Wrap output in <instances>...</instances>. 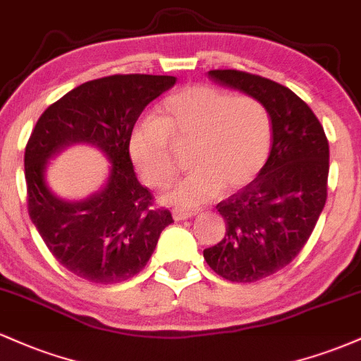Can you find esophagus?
<instances>
[{
  "label": "esophagus",
  "instance_id": "obj_1",
  "mask_svg": "<svg viewBox=\"0 0 361 361\" xmlns=\"http://www.w3.org/2000/svg\"><path fill=\"white\" fill-rule=\"evenodd\" d=\"M197 210H190V209H173V219L175 221H185V219L193 217L197 215Z\"/></svg>",
  "mask_w": 361,
  "mask_h": 361
}]
</instances>
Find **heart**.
Returning a JSON list of instances; mask_svg holds the SVG:
<instances>
[{"label":"heart","instance_id":"b5f03b06","mask_svg":"<svg viewBox=\"0 0 361 361\" xmlns=\"http://www.w3.org/2000/svg\"><path fill=\"white\" fill-rule=\"evenodd\" d=\"M192 146L193 171L164 195L169 204L197 207L226 190L250 185L267 163L271 147V118L252 97L193 85L164 98L157 118L139 120L128 134V152L140 176L152 188L176 173L175 147Z\"/></svg>","mask_w":361,"mask_h":361}]
</instances>
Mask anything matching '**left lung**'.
<instances>
[{"label":"left lung","instance_id":"left-lung-1","mask_svg":"<svg viewBox=\"0 0 361 361\" xmlns=\"http://www.w3.org/2000/svg\"><path fill=\"white\" fill-rule=\"evenodd\" d=\"M209 78L259 100L271 118L267 163L217 204L226 235L204 251L222 279L251 283L287 267L312 234L327 198L329 144L314 111L287 86L235 69H214Z\"/></svg>","mask_w":361,"mask_h":361}]
</instances>
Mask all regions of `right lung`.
Segmentation results:
<instances>
[{"mask_svg": "<svg viewBox=\"0 0 361 361\" xmlns=\"http://www.w3.org/2000/svg\"><path fill=\"white\" fill-rule=\"evenodd\" d=\"M175 82V76L152 74L100 78L71 90L37 120L25 147L28 215L54 258L80 279L105 285L132 279L173 222L139 183L128 134L149 103ZM78 142L106 152L111 176L102 192L66 202L48 190L44 168L56 152Z\"/></svg>", "mask_w": 361, "mask_h": 361, "instance_id": "right-lung-1", "label": "right lung"}]
</instances>
